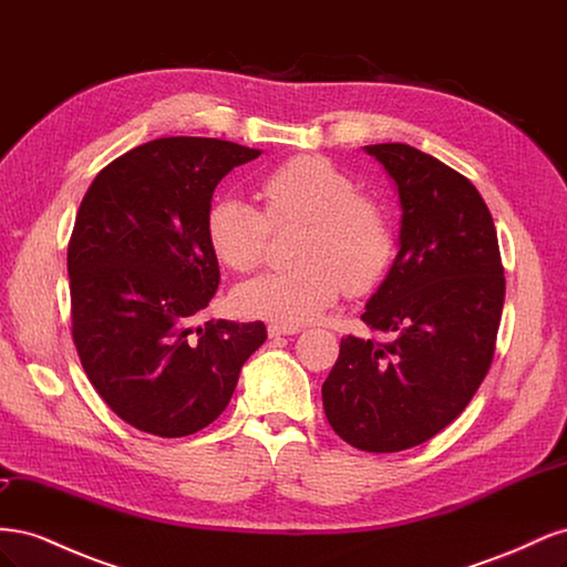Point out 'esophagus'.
<instances>
[{
  "instance_id": "1",
  "label": "esophagus",
  "mask_w": 567,
  "mask_h": 567,
  "mask_svg": "<svg viewBox=\"0 0 567 567\" xmlns=\"http://www.w3.org/2000/svg\"><path fill=\"white\" fill-rule=\"evenodd\" d=\"M302 329L298 323H269L267 326V333L269 338H279V336H296L300 333Z\"/></svg>"
}]
</instances>
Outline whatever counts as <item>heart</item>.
<instances>
[{"mask_svg":"<svg viewBox=\"0 0 567 567\" xmlns=\"http://www.w3.org/2000/svg\"><path fill=\"white\" fill-rule=\"evenodd\" d=\"M267 213L241 196L219 198L208 213V241L236 271L260 265L271 225H305L298 269L265 271L234 290L236 310L284 323L317 319L340 296L362 293L383 277L392 229L379 203L357 196L354 182L319 156L290 158L265 175Z\"/></svg>","mask_w":567,"mask_h":567,"instance_id":"heart-1","label":"heart"}]
</instances>
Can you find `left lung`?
I'll list each match as a JSON object with an SVG mask.
<instances>
[{
    "label": "left lung",
    "instance_id": "obj_1",
    "mask_svg": "<svg viewBox=\"0 0 567 567\" xmlns=\"http://www.w3.org/2000/svg\"><path fill=\"white\" fill-rule=\"evenodd\" d=\"M400 198L398 255L364 307L392 342L348 336L321 385L333 431L362 452H402L435 437L489 371L504 310L492 215L450 165L406 144L364 146Z\"/></svg>",
    "mask_w": 567,
    "mask_h": 567
}]
</instances>
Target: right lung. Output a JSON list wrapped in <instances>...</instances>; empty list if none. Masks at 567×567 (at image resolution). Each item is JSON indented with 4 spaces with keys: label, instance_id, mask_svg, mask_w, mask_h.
<instances>
[{
    "label": "right lung",
    "instance_id": "obj_1",
    "mask_svg": "<svg viewBox=\"0 0 567 567\" xmlns=\"http://www.w3.org/2000/svg\"><path fill=\"white\" fill-rule=\"evenodd\" d=\"M260 148L167 136L106 165L68 244L73 340L90 383L136 431L184 437L227 409L262 321H196L219 286L215 186Z\"/></svg>",
    "mask_w": 567,
    "mask_h": 567
}]
</instances>
